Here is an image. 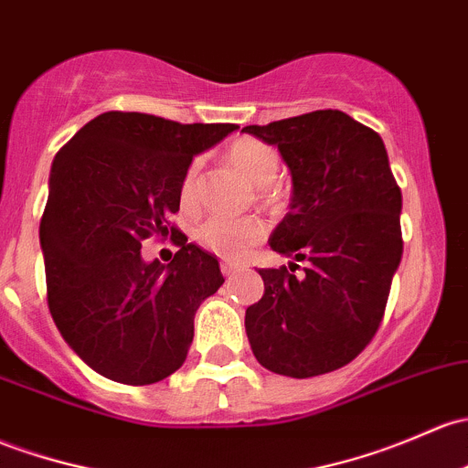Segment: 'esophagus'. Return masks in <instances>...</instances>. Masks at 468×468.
<instances>
[{
  "instance_id": "obj_1",
  "label": "esophagus",
  "mask_w": 468,
  "mask_h": 468,
  "mask_svg": "<svg viewBox=\"0 0 468 468\" xmlns=\"http://www.w3.org/2000/svg\"><path fill=\"white\" fill-rule=\"evenodd\" d=\"M239 264H235V262H229V260H224V262H221V273L226 275V278H233L235 273L239 271Z\"/></svg>"
}]
</instances>
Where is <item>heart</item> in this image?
Masks as SVG:
<instances>
[{"mask_svg":"<svg viewBox=\"0 0 468 468\" xmlns=\"http://www.w3.org/2000/svg\"><path fill=\"white\" fill-rule=\"evenodd\" d=\"M230 164L235 165L249 181H253L258 188H269L273 184L280 170V156L271 145L258 139H238L229 145L226 152ZM199 161H193L186 170L181 181V206L190 208L197 199V181H199ZM267 233V226L255 215L249 218H208L195 229L197 244L208 249L210 253L221 258L238 260L249 253L250 247L260 242Z\"/></svg>","mask_w":468,"mask_h":468,"instance_id":"1","label":"heart"}]
</instances>
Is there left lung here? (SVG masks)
Returning <instances> with one entry per match:
<instances>
[{"label":"left lung","mask_w":468,"mask_h":468,"mask_svg":"<svg viewBox=\"0 0 468 468\" xmlns=\"http://www.w3.org/2000/svg\"><path fill=\"white\" fill-rule=\"evenodd\" d=\"M242 132L278 147L292 172V204L271 249L292 271L260 269L264 296L244 316L260 366L309 378L366 350L381 324L399 269L401 190L381 136L338 110L284 118Z\"/></svg>","instance_id":"8db88e82"}]
</instances>
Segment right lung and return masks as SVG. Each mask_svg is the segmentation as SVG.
Wrapping results in <instances>:
<instances>
[{
  "label": "right lung",
  "instance_id": "right-lung-1",
  "mask_svg": "<svg viewBox=\"0 0 468 468\" xmlns=\"http://www.w3.org/2000/svg\"><path fill=\"white\" fill-rule=\"evenodd\" d=\"M238 130L107 112L56 154L39 221L48 309L91 370L147 386L184 366L195 314L224 284L219 262L188 238L165 267L145 262L150 235L175 239L181 181L193 156Z\"/></svg>",
  "mask_w": 468,
  "mask_h": 468
}]
</instances>
